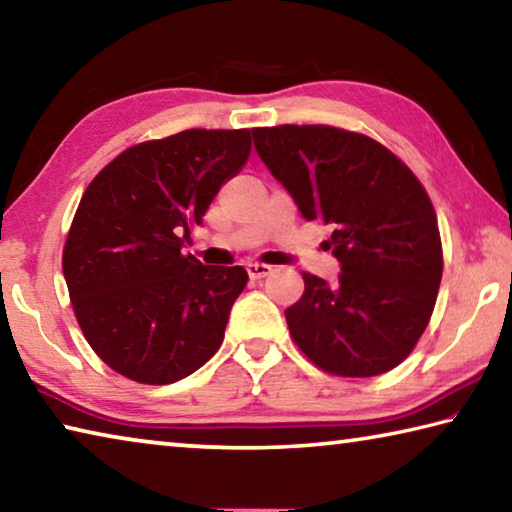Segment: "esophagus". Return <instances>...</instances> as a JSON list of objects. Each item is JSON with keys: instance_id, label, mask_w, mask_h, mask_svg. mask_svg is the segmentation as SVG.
<instances>
[{"instance_id": "esophagus-1", "label": "esophagus", "mask_w": 512, "mask_h": 512, "mask_svg": "<svg viewBox=\"0 0 512 512\" xmlns=\"http://www.w3.org/2000/svg\"><path fill=\"white\" fill-rule=\"evenodd\" d=\"M246 271H248L250 277H253V280H262V277H266L268 273L273 271V266L259 264V262H250V264L246 266Z\"/></svg>"}]
</instances>
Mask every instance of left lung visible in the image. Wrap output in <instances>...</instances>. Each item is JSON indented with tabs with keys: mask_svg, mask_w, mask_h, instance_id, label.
I'll list each match as a JSON object with an SVG mask.
<instances>
[{
	"mask_svg": "<svg viewBox=\"0 0 512 512\" xmlns=\"http://www.w3.org/2000/svg\"><path fill=\"white\" fill-rule=\"evenodd\" d=\"M257 155L307 221L334 225L341 273L302 275L284 316L293 341L332 375L375 377L402 363L427 327L443 277L433 205L420 180L366 135L332 126L253 128Z\"/></svg>",
	"mask_w": 512,
	"mask_h": 512,
	"instance_id": "8db88e82",
	"label": "left lung"
}]
</instances>
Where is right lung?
<instances>
[{"mask_svg":"<svg viewBox=\"0 0 512 512\" xmlns=\"http://www.w3.org/2000/svg\"><path fill=\"white\" fill-rule=\"evenodd\" d=\"M248 155V128H192L124 151L85 189L63 275L85 339L119 375L171 384L219 350L248 273L183 246Z\"/></svg>","mask_w":512,"mask_h":512,"instance_id":"add662e5","label":"right lung"}]
</instances>
